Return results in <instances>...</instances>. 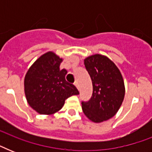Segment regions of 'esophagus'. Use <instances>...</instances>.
Returning a JSON list of instances; mask_svg holds the SVG:
<instances>
[{"label": "esophagus", "instance_id": "esophagus-1", "mask_svg": "<svg viewBox=\"0 0 152 152\" xmlns=\"http://www.w3.org/2000/svg\"><path fill=\"white\" fill-rule=\"evenodd\" d=\"M74 84H75V86H76V88H77L78 90H80V85H79L78 82L76 81V82H75V83H74Z\"/></svg>", "mask_w": 152, "mask_h": 152}]
</instances>
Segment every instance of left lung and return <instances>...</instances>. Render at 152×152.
I'll return each instance as SVG.
<instances>
[{
    "label": "left lung",
    "instance_id": "obj_1",
    "mask_svg": "<svg viewBox=\"0 0 152 152\" xmlns=\"http://www.w3.org/2000/svg\"><path fill=\"white\" fill-rule=\"evenodd\" d=\"M84 65L93 86L91 99L82 102L87 118L95 123L110 119L120 109L125 93L122 75L110 58L101 54L86 57Z\"/></svg>",
    "mask_w": 152,
    "mask_h": 152
}]
</instances>
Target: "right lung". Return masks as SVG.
Wrapping results in <instances>:
<instances>
[{
	"label": "right lung",
	"instance_id": "1",
	"mask_svg": "<svg viewBox=\"0 0 152 152\" xmlns=\"http://www.w3.org/2000/svg\"><path fill=\"white\" fill-rule=\"evenodd\" d=\"M63 59L52 51L39 57L24 78V92L29 106L40 114L59 111L65 99L79 95L77 88L65 79L66 69H60Z\"/></svg>",
	"mask_w": 152,
	"mask_h": 152
}]
</instances>
